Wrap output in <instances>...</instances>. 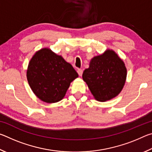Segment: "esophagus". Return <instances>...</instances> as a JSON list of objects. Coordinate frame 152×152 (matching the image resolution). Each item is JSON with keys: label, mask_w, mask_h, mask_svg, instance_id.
<instances>
[{"label": "esophagus", "mask_w": 152, "mask_h": 152, "mask_svg": "<svg viewBox=\"0 0 152 152\" xmlns=\"http://www.w3.org/2000/svg\"><path fill=\"white\" fill-rule=\"evenodd\" d=\"M77 72L79 74V76H82V73H83V70H81V69H78V70H77Z\"/></svg>", "instance_id": "34e87169"}]
</instances>
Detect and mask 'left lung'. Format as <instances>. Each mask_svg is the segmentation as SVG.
I'll return each mask as SVG.
<instances>
[{
  "instance_id": "obj_1",
  "label": "left lung",
  "mask_w": 152,
  "mask_h": 152,
  "mask_svg": "<svg viewBox=\"0 0 152 152\" xmlns=\"http://www.w3.org/2000/svg\"><path fill=\"white\" fill-rule=\"evenodd\" d=\"M126 78L124 61L112 50L92 58L89 68L82 74V79L92 94L100 102L116 97L123 88Z\"/></svg>"
}]
</instances>
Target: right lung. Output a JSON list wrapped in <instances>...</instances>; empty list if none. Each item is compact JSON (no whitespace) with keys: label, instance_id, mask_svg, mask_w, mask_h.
<instances>
[{"label":"right lung","instance_id":"1","mask_svg":"<svg viewBox=\"0 0 152 152\" xmlns=\"http://www.w3.org/2000/svg\"><path fill=\"white\" fill-rule=\"evenodd\" d=\"M78 77L70 64L48 48L36 51L27 70L30 88L36 96L47 103L62 100L71 82Z\"/></svg>","mask_w":152,"mask_h":152}]
</instances>
